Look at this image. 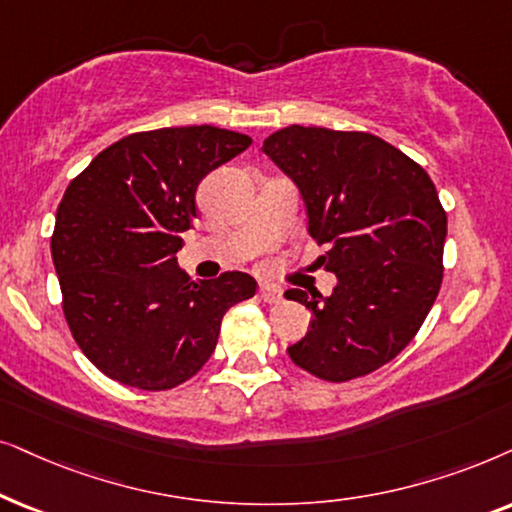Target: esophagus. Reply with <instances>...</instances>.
<instances>
[{"label":"esophagus","mask_w":512,"mask_h":512,"mask_svg":"<svg viewBox=\"0 0 512 512\" xmlns=\"http://www.w3.org/2000/svg\"><path fill=\"white\" fill-rule=\"evenodd\" d=\"M260 297L264 299V302H269V304H278L283 299V292H281V288H276V285L262 283L260 285Z\"/></svg>","instance_id":"esophagus-1"}]
</instances>
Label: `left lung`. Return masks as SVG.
<instances>
[{"instance_id": "obj_1", "label": "left lung", "mask_w": 512, "mask_h": 512, "mask_svg": "<svg viewBox=\"0 0 512 512\" xmlns=\"http://www.w3.org/2000/svg\"><path fill=\"white\" fill-rule=\"evenodd\" d=\"M262 152L302 194L318 257L337 276L330 297L292 288L311 311L288 353L325 381L365 377L419 332L440 292L447 213L424 168L372 133L288 126Z\"/></svg>"}]
</instances>
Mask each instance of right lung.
<instances>
[{
    "label": "right lung",
    "instance_id": "obj_1",
    "mask_svg": "<svg viewBox=\"0 0 512 512\" xmlns=\"http://www.w3.org/2000/svg\"><path fill=\"white\" fill-rule=\"evenodd\" d=\"M250 145L217 126L133 133L65 189L51 236L63 313L109 379L142 391L180 386L213 356L224 313L255 295L243 271L196 283L175 257L199 217V182Z\"/></svg>",
    "mask_w": 512,
    "mask_h": 512
}]
</instances>
